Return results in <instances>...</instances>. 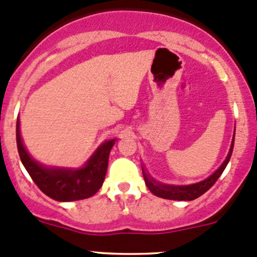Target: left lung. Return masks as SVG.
<instances>
[{
	"label": "left lung",
	"mask_w": 257,
	"mask_h": 257,
	"mask_svg": "<svg viewBox=\"0 0 257 257\" xmlns=\"http://www.w3.org/2000/svg\"><path fill=\"white\" fill-rule=\"evenodd\" d=\"M235 137V136H234ZM234 148V138L233 142H231L230 150H229L228 156L224 160V163L221 164V166L212 176H209L207 180L202 181V182L194 183V185L190 186H171V185H164V183H159L156 181H154L153 178H150L143 170V176H144L145 185L149 188V191L155 196L161 197L165 199H174V201H193V199L198 198L202 194L206 193L215 182H217L218 178L220 177V175L223 174V171L225 170L226 165H228L229 160H230L231 153H233Z\"/></svg>",
	"instance_id": "1"
}]
</instances>
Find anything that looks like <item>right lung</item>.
I'll use <instances>...</instances> for the list:
<instances>
[{
    "label": "right lung",
    "mask_w": 257,
    "mask_h": 257,
    "mask_svg": "<svg viewBox=\"0 0 257 257\" xmlns=\"http://www.w3.org/2000/svg\"><path fill=\"white\" fill-rule=\"evenodd\" d=\"M16 137L22 164L39 190L50 198L60 202L79 201L93 196L102 187L114 139L103 143L82 169L66 170L43 167L28 155L21 139L20 119H17Z\"/></svg>",
    "instance_id": "1"
}]
</instances>
